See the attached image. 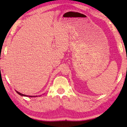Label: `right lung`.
Masks as SVG:
<instances>
[{"label": "right lung", "mask_w": 127, "mask_h": 127, "mask_svg": "<svg viewBox=\"0 0 127 127\" xmlns=\"http://www.w3.org/2000/svg\"><path fill=\"white\" fill-rule=\"evenodd\" d=\"M17 94H18L19 95H21V96H29V97H34V96H28V95H23V94H21L20 92H18V91H17ZM35 97H36V96H35Z\"/></svg>", "instance_id": "right-lung-1"}]
</instances>
